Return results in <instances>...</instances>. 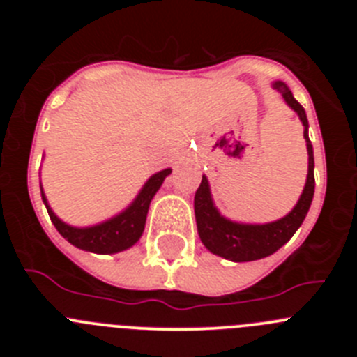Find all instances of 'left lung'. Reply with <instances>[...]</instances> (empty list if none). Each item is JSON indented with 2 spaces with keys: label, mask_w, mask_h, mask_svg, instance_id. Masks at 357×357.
<instances>
[{
  "label": "left lung",
  "mask_w": 357,
  "mask_h": 357,
  "mask_svg": "<svg viewBox=\"0 0 357 357\" xmlns=\"http://www.w3.org/2000/svg\"><path fill=\"white\" fill-rule=\"evenodd\" d=\"M272 87L277 93H280L282 100L288 103L289 109L295 110L304 125V139L307 146V178H305V185L296 206L286 216L270 223H243L232 222L218 211L213 195H211L209 181L206 175L202 176L200 188L195 193V218H197L198 236L207 250L234 263H248V261L263 259L275 254L302 225L313 202L314 157L313 144L309 141L307 134V116H305L304 107L293 98V93L284 82H273Z\"/></svg>",
  "instance_id": "8db88e82"
}]
</instances>
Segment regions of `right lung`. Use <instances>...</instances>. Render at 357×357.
<instances>
[{"mask_svg":"<svg viewBox=\"0 0 357 357\" xmlns=\"http://www.w3.org/2000/svg\"><path fill=\"white\" fill-rule=\"evenodd\" d=\"M169 173H172V168H166L162 172H157L155 175H151L127 209H123L121 213L109 218L105 222L89 227H73L69 223L62 222L61 218L56 216L52 207H50L48 198L44 195L43 188H40V195H43L44 206L48 209L55 229L71 245H75L80 250L93 252V254H118V252L134 247L135 243L139 241V238L143 236L144 223H146V214L151 198L155 197L164 178Z\"/></svg>","mask_w":357,"mask_h":357,"instance_id":"obj_1","label":"right lung"}]
</instances>
